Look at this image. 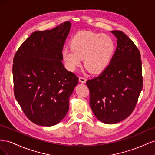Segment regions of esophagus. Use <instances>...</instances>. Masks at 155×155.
Returning a JSON list of instances; mask_svg holds the SVG:
<instances>
[{
    "mask_svg": "<svg viewBox=\"0 0 155 155\" xmlns=\"http://www.w3.org/2000/svg\"><path fill=\"white\" fill-rule=\"evenodd\" d=\"M79 81H80L82 83H85L86 82V81H87L86 79L84 78V77H83V76H79Z\"/></svg>",
    "mask_w": 155,
    "mask_h": 155,
    "instance_id": "esophagus-1",
    "label": "esophagus"
}]
</instances>
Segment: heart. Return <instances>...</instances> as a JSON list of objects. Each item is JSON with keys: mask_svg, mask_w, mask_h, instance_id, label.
<instances>
[{"mask_svg": "<svg viewBox=\"0 0 155 155\" xmlns=\"http://www.w3.org/2000/svg\"><path fill=\"white\" fill-rule=\"evenodd\" d=\"M70 48L62 50V58L67 68L74 71L84 65L92 74L102 72L109 64L114 51L111 37L91 31H81L75 34L70 41Z\"/></svg>", "mask_w": 155, "mask_h": 155, "instance_id": "b5f03b06", "label": "heart"}]
</instances>
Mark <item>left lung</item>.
Instances as JSON below:
<instances>
[{
	"mask_svg": "<svg viewBox=\"0 0 155 155\" xmlns=\"http://www.w3.org/2000/svg\"><path fill=\"white\" fill-rule=\"evenodd\" d=\"M117 48L110 64L99 76L88 79L90 105L101 122L113 124L130 116L143 87L140 52L123 31H112Z\"/></svg>",
	"mask_w": 155,
	"mask_h": 155,
	"instance_id": "1",
	"label": "left lung"
}]
</instances>
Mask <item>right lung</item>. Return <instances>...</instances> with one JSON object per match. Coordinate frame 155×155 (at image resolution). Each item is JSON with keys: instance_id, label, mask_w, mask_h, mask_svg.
<instances>
[{"instance_id": "obj_1", "label": "right lung", "mask_w": 155, "mask_h": 155, "mask_svg": "<svg viewBox=\"0 0 155 155\" xmlns=\"http://www.w3.org/2000/svg\"><path fill=\"white\" fill-rule=\"evenodd\" d=\"M71 23L33 32L14 55V95L33 123L58 124L69 109V97L79 81L63 66L62 50Z\"/></svg>"}]
</instances>
